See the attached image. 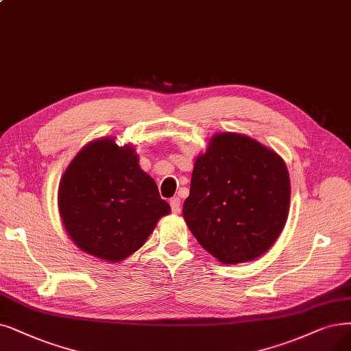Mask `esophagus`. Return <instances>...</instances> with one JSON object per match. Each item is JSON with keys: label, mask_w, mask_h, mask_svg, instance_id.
Returning a JSON list of instances; mask_svg holds the SVG:
<instances>
[{"label": "esophagus", "mask_w": 351, "mask_h": 351, "mask_svg": "<svg viewBox=\"0 0 351 351\" xmlns=\"http://www.w3.org/2000/svg\"><path fill=\"white\" fill-rule=\"evenodd\" d=\"M170 206H171V212H173V213H178V212H180V206H181L180 199H178V197H173V199L170 200Z\"/></svg>", "instance_id": "34e87169"}]
</instances>
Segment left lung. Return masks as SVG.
<instances>
[{
    "instance_id": "left-lung-1",
    "label": "left lung",
    "mask_w": 351,
    "mask_h": 351,
    "mask_svg": "<svg viewBox=\"0 0 351 351\" xmlns=\"http://www.w3.org/2000/svg\"><path fill=\"white\" fill-rule=\"evenodd\" d=\"M289 197L288 170L275 151L223 132L195 158L183 216L210 255L223 263L249 262L281 234Z\"/></svg>"
}]
</instances>
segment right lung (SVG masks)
Segmentation results:
<instances>
[{
    "instance_id": "1",
    "label": "right lung",
    "mask_w": 351,
    "mask_h": 351,
    "mask_svg": "<svg viewBox=\"0 0 351 351\" xmlns=\"http://www.w3.org/2000/svg\"><path fill=\"white\" fill-rule=\"evenodd\" d=\"M59 210L67 234L82 250L119 262L145 243L170 204L139 168L135 149L105 138L69 164L59 186Z\"/></svg>"
}]
</instances>
